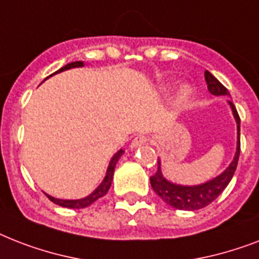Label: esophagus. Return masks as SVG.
<instances>
[{
  "mask_svg": "<svg viewBox=\"0 0 259 259\" xmlns=\"http://www.w3.org/2000/svg\"><path fill=\"white\" fill-rule=\"evenodd\" d=\"M148 141H149V138L146 137L145 134H138L137 137H134V140L132 141V148H138V146L145 145Z\"/></svg>",
  "mask_w": 259,
  "mask_h": 259,
  "instance_id": "34e87169",
  "label": "esophagus"
}]
</instances>
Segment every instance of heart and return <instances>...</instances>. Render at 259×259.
<instances>
[{
	"label": "heart",
	"instance_id": "b5f03b06",
	"mask_svg": "<svg viewBox=\"0 0 259 259\" xmlns=\"http://www.w3.org/2000/svg\"><path fill=\"white\" fill-rule=\"evenodd\" d=\"M189 94H191V90H189V87H187V86L181 87V91H180L181 101H185V99L189 97Z\"/></svg>",
	"mask_w": 259,
	"mask_h": 259
}]
</instances>
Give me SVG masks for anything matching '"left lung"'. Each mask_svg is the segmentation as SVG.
Wrapping results in <instances>:
<instances>
[{
  "mask_svg": "<svg viewBox=\"0 0 259 259\" xmlns=\"http://www.w3.org/2000/svg\"><path fill=\"white\" fill-rule=\"evenodd\" d=\"M204 78L205 82H207V89L212 95H230L229 90L226 89L211 72L205 71ZM229 103L233 109L234 117L237 119L238 144L237 153H235L233 162L222 175L200 185H193V187L177 185L164 179L160 161L157 162V172L154 173L153 176H150V185H152L154 192L157 193L165 203L172 205L173 208L185 209V211H196V209L204 208L208 204H211L225 191V188L233 179L234 172L237 169L239 153H241V137H239L241 136V133H239L241 132V119H239V115H238V111L233 102L230 101Z\"/></svg>",
  "mask_w": 259,
  "mask_h": 259,
  "instance_id": "8db88e82",
  "label": "left lung"
}]
</instances>
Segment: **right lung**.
<instances>
[{
  "mask_svg": "<svg viewBox=\"0 0 259 259\" xmlns=\"http://www.w3.org/2000/svg\"><path fill=\"white\" fill-rule=\"evenodd\" d=\"M75 67H83V62L70 63V64L62 67L60 70L54 72V74H58V72H62V71L70 70V68H75ZM122 153H123V150L121 149L114 154V157L111 158V161H110L109 164V168H107V172H106L105 180L102 181V184L99 185V187H98V188L95 189L91 195H89V196L84 197V199H78V200H62V199H55V197L48 196V195H47V196H48V199H50L51 201H54L55 204L62 205V207H67V208H84V207H89V205L93 204L94 201H97L99 197L105 196L106 193H107L110 185H111V181H113L114 169H115V165H117L118 160H119V157L122 156Z\"/></svg>",
  "mask_w": 259,
  "mask_h": 259,
  "instance_id": "add662e5",
  "label": "right lung"
}]
</instances>
